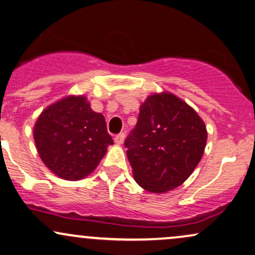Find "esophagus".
<instances>
[{
    "label": "esophagus",
    "instance_id": "obj_1",
    "mask_svg": "<svg viewBox=\"0 0 255 255\" xmlns=\"http://www.w3.org/2000/svg\"><path fill=\"white\" fill-rule=\"evenodd\" d=\"M124 138H125V133H119V134H117V136L115 137L116 144H118V145L123 144V142H124Z\"/></svg>",
    "mask_w": 255,
    "mask_h": 255
}]
</instances>
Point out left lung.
I'll return each mask as SVG.
<instances>
[{"label":"left lung","mask_w":255,"mask_h":255,"mask_svg":"<svg viewBox=\"0 0 255 255\" xmlns=\"http://www.w3.org/2000/svg\"><path fill=\"white\" fill-rule=\"evenodd\" d=\"M206 139L204 122L185 101L168 92L150 95L124 142L134 180L152 193L174 190L202 160Z\"/></svg>","instance_id":"left-lung-1"}]
</instances>
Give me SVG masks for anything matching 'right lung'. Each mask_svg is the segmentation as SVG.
Instances as JSON below:
<instances>
[{
    "mask_svg": "<svg viewBox=\"0 0 255 255\" xmlns=\"http://www.w3.org/2000/svg\"><path fill=\"white\" fill-rule=\"evenodd\" d=\"M33 136L45 166L70 181L91 174L113 144L104 116L94 112L83 95H70L46 107Z\"/></svg>",
    "mask_w": 255,
    "mask_h": 255,
    "instance_id": "add662e5",
    "label": "right lung"
}]
</instances>
